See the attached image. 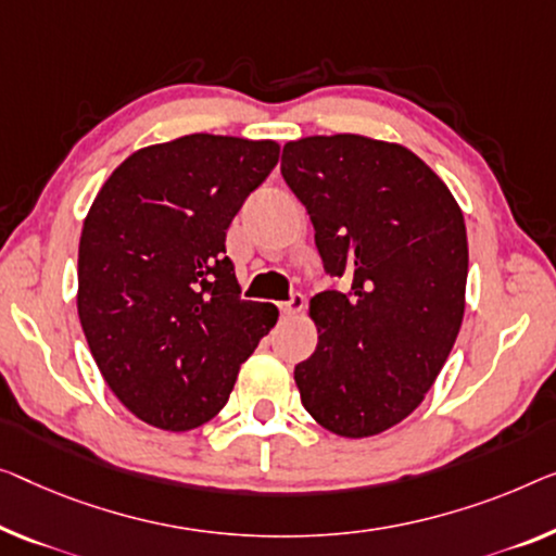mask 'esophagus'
<instances>
[{
	"label": "esophagus",
	"mask_w": 556,
	"mask_h": 556,
	"mask_svg": "<svg viewBox=\"0 0 556 556\" xmlns=\"http://www.w3.org/2000/svg\"><path fill=\"white\" fill-rule=\"evenodd\" d=\"M304 304L306 302H304L302 294H292L287 302L279 304V309H281V314H285V317H294V314H300L304 309Z\"/></svg>",
	"instance_id": "esophagus-1"
}]
</instances>
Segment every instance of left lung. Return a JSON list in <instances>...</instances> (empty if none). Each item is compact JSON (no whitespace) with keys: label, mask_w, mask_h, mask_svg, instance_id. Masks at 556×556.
Segmentation results:
<instances>
[{"label":"left lung","mask_w":556,"mask_h":556,"mask_svg":"<svg viewBox=\"0 0 556 556\" xmlns=\"http://www.w3.org/2000/svg\"><path fill=\"white\" fill-rule=\"evenodd\" d=\"M281 177L306 206L331 277L294 367L304 409L339 437L387 432L419 407L464 319L469 247L450 187L407 147L362 135L287 142Z\"/></svg>","instance_id":"obj_1"}]
</instances>
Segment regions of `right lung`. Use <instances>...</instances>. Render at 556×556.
<instances>
[{"instance_id": "right-lung-1", "label": "right lung", "mask_w": 556, "mask_h": 556, "mask_svg": "<svg viewBox=\"0 0 556 556\" xmlns=\"http://www.w3.org/2000/svg\"><path fill=\"white\" fill-rule=\"evenodd\" d=\"M279 160L271 139L187 135L129 154L79 239L77 312L106 387L187 432L225 407L277 306L239 296L227 229Z\"/></svg>"}]
</instances>
